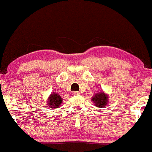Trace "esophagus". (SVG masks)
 Instances as JSON below:
<instances>
[{
	"label": "esophagus",
	"mask_w": 152,
	"mask_h": 152,
	"mask_svg": "<svg viewBox=\"0 0 152 152\" xmlns=\"http://www.w3.org/2000/svg\"><path fill=\"white\" fill-rule=\"evenodd\" d=\"M79 94H80V92H79V91H74V92L72 93V95L73 96H76Z\"/></svg>",
	"instance_id": "34e87169"
}]
</instances>
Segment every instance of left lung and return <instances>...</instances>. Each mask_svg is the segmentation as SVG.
I'll return each instance as SVG.
<instances>
[{"label": "left lung", "instance_id": "obj_1", "mask_svg": "<svg viewBox=\"0 0 152 152\" xmlns=\"http://www.w3.org/2000/svg\"><path fill=\"white\" fill-rule=\"evenodd\" d=\"M91 100L95 102L97 107H104L107 104L108 97L105 94L101 92L96 94L92 98Z\"/></svg>", "mask_w": 152, "mask_h": 152}]
</instances>
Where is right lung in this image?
Returning a JSON list of instances; mask_svg holds the SVG:
<instances>
[{"label":"right lung","instance_id":"add662e5","mask_svg":"<svg viewBox=\"0 0 152 152\" xmlns=\"http://www.w3.org/2000/svg\"><path fill=\"white\" fill-rule=\"evenodd\" d=\"M62 100H63V98L60 96L58 94L56 93H53L50 96L48 104L51 107V108H57L61 104Z\"/></svg>","mask_w":152,"mask_h":152}]
</instances>
